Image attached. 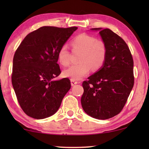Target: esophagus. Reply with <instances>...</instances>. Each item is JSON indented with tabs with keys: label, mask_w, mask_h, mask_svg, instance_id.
Masks as SVG:
<instances>
[{
	"label": "esophagus",
	"mask_w": 149,
	"mask_h": 149,
	"mask_svg": "<svg viewBox=\"0 0 149 149\" xmlns=\"http://www.w3.org/2000/svg\"><path fill=\"white\" fill-rule=\"evenodd\" d=\"M70 81H71V85H72V86H74V85H76L78 83V82H77V81L74 80V79H70Z\"/></svg>",
	"instance_id": "obj_1"
}]
</instances>
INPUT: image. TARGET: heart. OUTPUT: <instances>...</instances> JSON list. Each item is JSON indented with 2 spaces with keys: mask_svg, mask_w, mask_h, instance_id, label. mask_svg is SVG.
Wrapping results in <instances>:
<instances>
[{
  "mask_svg": "<svg viewBox=\"0 0 149 149\" xmlns=\"http://www.w3.org/2000/svg\"><path fill=\"white\" fill-rule=\"evenodd\" d=\"M73 52H81L78 64L72 65L63 72L64 77L79 80L89 72L91 68L96 70L100 68L107 58V49L102 40L86 34L77 36L70 41ZM70 53L67 46L64 45L58 53V59L63 66L70 64Z\"/></svg>",
  "mask_w": 149,
  "mask_h": 149,
  "instance_id": "heart-1",
  "label": "heart"
}]
</instances>
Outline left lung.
<instances>
[{"label":"left lung","instance_id":"1","mask_svg":"<svg viewBox=\"0 0 149 149\" xmlns=\"http://www.w3.org/2000/svg\"><path fill=\"white\" fill-rule=\"evenodd\" d=\"M99 30L107 45L103 66L83 82V109L97 119H107L122 111L134 84V61L123 38L109 28Z\"/></svg>","mask_w":149,"mask_h":149}]
</instances>
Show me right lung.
<instances>
[{
    "label": "right lung",
    "instance_id": "obj_1",
    "mask_svg": "<svg viewBox=\"0 0 149 149\" xmlns=\"http://www.w3.org/2000/svg\"><path fill=\"white\" fill-rule=\"evenodd\" d=\"M77 27L42 26L30 32L14 54L11 81L17 101L28 116L41 119L58 111L70 89L69 79L59 81L58 53Z\"/></svg>",
    "mask_w": 149,
    "mask_h": 149
}]
</instances>
